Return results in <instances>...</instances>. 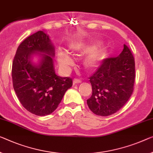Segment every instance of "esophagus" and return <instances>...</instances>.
Instances as JSON below:
<instances>
[{
    "mask_svg": "<svg viewBox=\"0 0 153 153\" xmlns=\"http://www.w3.org/2000/svg\"><path fill=\"white\" fill-rule=\"evenodd\" d=\"M81 80H80V79H74V80H73V83L74 84H76V83H81Z\"/></svg>",
    "mask_w": 153,
    "mask_h": 153,
    "instance_id": "obj_1",
    "label": "esophagus"
}]
</instances>
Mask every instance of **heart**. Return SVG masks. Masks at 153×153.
Returning a JSON list of instances; mask_svg holds the SVG:
<instances>
[{"label": "heart", "instance_id": "b5f03b06", "mask_svg": "<svg viewBox=\"0 0 153 153\" xmlns=\"http://www.w3.org/2000/svg\"><path fill=\"white\" fill-rule=\"evenodd\" d=\"M69 49L71 53L82 54L89 51L84 58L85 67L89 70H92L98 67L105 57V50L102 46L91 45L83 41H75L69 44ZM57 62L63 70H67L72 65L73 61L68 53L63 51H59L57 55Z\"/></svg>", "mask_w": 153, "mask_h": 153}]
</instances>
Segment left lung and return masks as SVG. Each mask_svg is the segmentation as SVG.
<instances>
[{
    "label": "left lung",
    "mask_w": 153,
    "mask_h": 153,
    "mask_svg": "<svg viewBox=\"0 0 153 153\" xmlns=\"http://www.w3.org/2000/svg\"><path fill=\"white\" fill-rule=\"evenodd\" d=\"M135 59L125 44L117 57L107 58L90 78L92 94L87 103L94 114H114L131 97L135 81Z\"/></svg>",
    "instance_id": "1"
}]
</instances>
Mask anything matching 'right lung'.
I'll use <instances>...</instances> for the list:
<instances>
[{
    "mask_svg": "<svg viewBox=\"0 0 153 153\" xmlns=\"http://www.w3.org/2000/svg\"><path fill=\"white\" fill-rule=\"evenodd\" d=\"M55 52L48 35L39 30L20 44L13 59V89L22 106L36 116L52 114L72 85V79L56 74Z\"/></svg>",
    "mask_w": 153,
    "mask_h": 153,
    "instance_id": "1",
    "label": "right lung"
}]
</instances>
